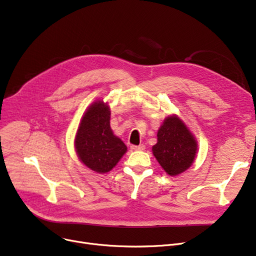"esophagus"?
Returning a JSON list of instances; mask_svg holds the SVG:
<instances>
[{
	"label": "esophagus",
	"mask_w": 256,
	"mask_h": 256,
	"mask_svg": "<svg viewBox=\"0 0 256 256\" xmlns=\"http://www.w3.org/2000/svg\"><path fill=\"white\" fill-rule=\"evenodd\" d=\"M130 150H145V146L143 144L140 145H132L130 146Z\"/></svg>",
	"instance_id": "34e87169"
}]
</instances>
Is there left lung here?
Returning <instances> with one entry per match:
<instances>
[{
    "label": "left lung",
    "mask_w": 256,
    "mask_h": 256,
    "mask_svg": "<svg viewBox=\"0 0 256 256\" xmlns=\"http://www.w3.org/2000/svg\"><path fill=\"white\" fill-rule=\"evenodd\" d=\"M158 142L152 154L171 176L189 168L195 160L197 142L186 126L176 116H168L158 130Z\"/></svg>",
    "instance_id": "obj_1"
}]
</instances>
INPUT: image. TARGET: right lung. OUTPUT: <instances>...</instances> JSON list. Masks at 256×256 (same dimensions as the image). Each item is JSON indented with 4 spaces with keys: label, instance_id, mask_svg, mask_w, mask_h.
Here are the masks:
<instances>
[{
    "label": "right lung",
    "instance_id": "1",
    "mask_svg": "<svg viewBox=\"0 0 256 256\" xmlns=\"http://www.w3.org/2000/svg\"><path fill=\"white\" fill-rule=\"evenodd\" d=\"M110 115V108L106 102H94L83 115L74 139L80 162L98 173L112 170L128 150L111 130Z\"/></svg>",
    "mask_w": 256,
    "mask_h": 256
}]
</instances>
